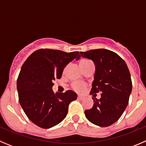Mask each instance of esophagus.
I'll return each mask as SVG.
<instances>
[{"mask_svg":"<svg viewBox=\"0 0 146 146\" xmlns=\"http://www.w3.org/2000/svg\"><path fill=\"white\" fill-rule=\"evenodd\" d=\"M83 99H84V97L80 96V95H79V96H78V100H82Z\"/></svg>","mask_w":146,"mask_h":146,"instance_id":"esophagus-1","label":"esophagus"}]
</instances>
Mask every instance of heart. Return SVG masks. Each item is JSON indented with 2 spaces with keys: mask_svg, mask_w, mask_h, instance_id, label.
<instances>
[{
  "mask_svg": "<svg viewBox=\"0 0 146 146\" xmlns=\"http://www.w3.org/2000/svg\"><path fill=\"white\" fill-rule=\"evenodd\" d=\"M88 62H89V61H88V60H82V61H80V65L85 64ZM71 87L75 91L80 92H82V91L85 89V88H86V85L84 83H81V82H74V83L72 84Z\"/></svg>",
  "mask_w": 146,
  "mask_h": 146,
  "instance_id": "b5f03b06",
  "label": "heart"
}]
</instances>
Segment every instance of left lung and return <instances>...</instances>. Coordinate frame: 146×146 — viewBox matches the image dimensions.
<instances>
[{
  "mask_svg": "<svg viewBox=\"0 0 146 146\" xmlns=\"http://www.w3.org/2000/svg\"><path fill=\"white\" fill-rule=\"evenodd\" d=\"M80 54L76 60L82 56L95 65L91 94L102 92L100 99H93L92 108L85 110V117L97 126L107 127L120 118L129 103L132 90L129 68L118 54L110 50L99 48Z\"/></svg>",
  "mask_w": 146,
  "mask_h": 146,
  "instance_id": "1",
  "label": "left lung"
}]
</instances>
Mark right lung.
I'll return each mask as SVG.
<instances>
[{
  "mask_svg": "<svg viewBox=\"0 0 146 146\" xmlns=\"http://www.w3.org/2000/svg\"><path fill=\"white\" fill-rule=\"evenodd\" d=\"M78 54L41 48L23 64L17 80L19 102L27 117L36 126L49 129L59 123L67 115L69 104L77 99L73 91L55 94L52 87L53 81L61 78L66 65L78 58Z\"/></svg>",
  "mask_w": 146,
  "mask_h": 146,
  "instance_id": "obj_1",
  "label": "right lung"
}]
</instances>
